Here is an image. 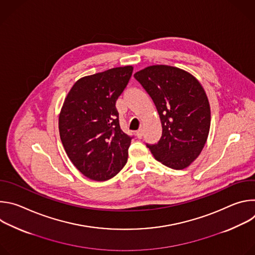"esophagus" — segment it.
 <instances>
[{
  "label": "esophagus",
  "mask_w": 255,
  "mask_h": 255,
  "mask_svg": "<svg viewBox=\"0 0 255 255\" xmlns=\"http://www.w3.org/2000/svg\"><path fill=\"white\" fill-rule=\"evenodd\" d=\"M143 135V129H139L137 132H136V136L137 138H141Z\"/></svg>",
  "instance_id": "obj_1"
}]
</instances>
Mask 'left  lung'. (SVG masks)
Returning <instances> with one entry per match:
<instances>
[{"label":"left lung","instance_id":"left-lung-1","mask_svg":"<svg viewBox=\"0 0 255 255\" xmlns=\"http://www.w3.org/2000/svg\"><path fill=\"white\" fill-rule=\"evenodd\" d=\"M134 78L151 97L162 126L160 140L147 147L167 167H188L200 155L210 131L211 110L204 88L190 72L164 64L145 67Z\"/></svg>","mask_w":255,"mask_h":255}]
</instances>
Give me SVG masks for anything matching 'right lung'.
<instances>
[{"label": "right lung", "mask_w": 255, "mask_h": 255, "mask_svg": "<svg viewBox=\"0 0 255 255\" xmlns=\"http://www.w3.org/2000/svg\"><path fill=\"white\" fill-rule=\"evenodd\" d=\"M132 71L126 65L81 78L64 99L60 139L70 161L91 179H110L127 162L132 137L121 130L115 105Z\"/></svg>", "instance_id": "right-lung-1"}]
</instances>
